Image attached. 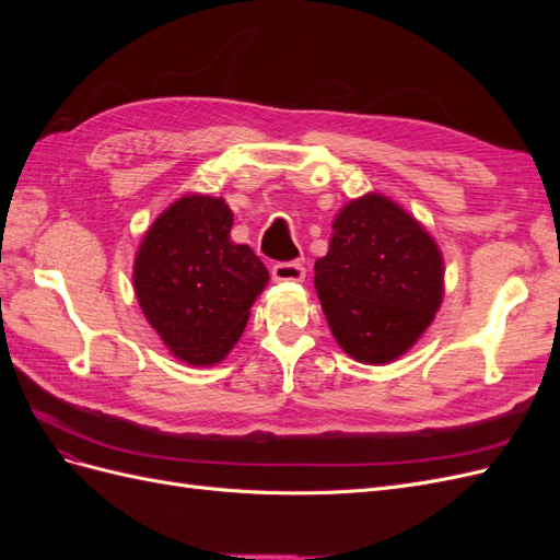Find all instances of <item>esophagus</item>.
I'll list each match as a JSON object with an SVG mask.
<instances>
[{"label":"esophagus","instance_id":"esophagus-1","mask_svg":"<svg viewBox=\"0 0 560 560\" xmlns=\"http://www.w3.org/2000/svg\"><path fill=\"white\" fill-rule=\"evenodd\" d=\"M270 276L278 282H299L306 278V266L301 261H278L270 268Z\"/></svg>","mask_w":560,"mask_h":560}]
</instances>
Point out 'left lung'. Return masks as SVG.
Masks as SVG:
<instances>
[{
  "instance_id": "obj_1",
  "label": "left lung",
  "mask_w": 560,
  "mask_h": 560,
  "mask_svg": "<svg viewBox=\"0 0 560 560\" xmlns=\"http://www.w3.org/2000/svg\"><path fill=\"white\" fill-rule=\"evenodd\" d=\"M315 290L341 348L360 362L385 364L434 319L442 254L413 217L369 194L336 217L329 252L315 261Z\"/></svg>"
}]
</instances>
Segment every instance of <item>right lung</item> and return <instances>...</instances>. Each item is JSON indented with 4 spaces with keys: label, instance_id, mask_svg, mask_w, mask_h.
I'll list each match as a JSON object with an SVG mask.
<instances>
[{
    "label": "right lung",
    "instance_id": "add662e5",
    "mask_svg": "<svg viewBox=\"0 0 560 560\" xmlns=\"http://www.w3.org/2000/svg\"><path fill=\"white\" fill-rule=\"evenodd\" d=\"M222 198L186 196L147 231L135 259V294L175 358L214 364L238 341L268 270L249 245L231 243Z\"/></svg>",
    "mask_w": 560,
    "mask_h": 560
}]
</instances>
